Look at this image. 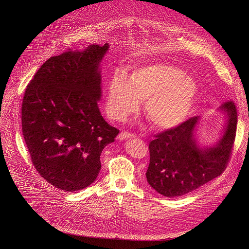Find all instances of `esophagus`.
Masks as SVG:
<instances>
[{"label":"esophagus","mask_w":249,"mask_h":249,"mask_svg":"<svg viewBox=\"0 0 249 249\" xmlns=\"http://www.w3.org/2000/svg\"><path fill=\"white\" fill-rule=\"evenodd\" d=\"M136 135L133 134V133H129V132H121L119 135H118V140L120 141H123V140H127V139H131V138H135Z\"/></svg>","instance_id":"34e87169"}]
</instances>
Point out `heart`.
I'll use <instances>...</instances> for the list:
<instances>
[{
  "label": "heart",
  "mask_w": 249,
  "mask_h": 249,
  "mask_svg": "<svg viewBox=\"0 0 249 249\" xmlns=\"http://www.w3.org/2000/svg\"><path fill=\"white\" fill-rule=\"evenodd\" d=\"M198 94L196 81L172 64L157 61L135 68L129 77L115 73L106 91V113L123 121L139 110L144 111L157 129L181 124L190 114Z\"/></svg>",
  "instance_id": "heart-1"
}]
</instances>
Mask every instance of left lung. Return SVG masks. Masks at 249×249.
<instances>
[{
	"mask_svg": "<svg viewBox=\"0 0 249 249\" xmlns=\"http://www.w3.org/2000/svg\"><path fill=\"white\" fill-rule=\"evenodd\" d=\"M220 109L228 114L225 133L215 147L200 149L194 139L199 117H191L155 136L149 144V184L160 194L173 198L192 192L221 175L232 152L237 112L234 102L226 101Z\"/></svg>",
	"mask_w": 249,
	"mask_h": 249,
	"instance_id": "obj_1",
	"label": "left lung"
}]
</instances>
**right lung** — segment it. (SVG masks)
Listing matches in <instances>:
<instances>
[{
  "instance_id": "add662e5",
  "label": "right lung",
  "mask_w": 249,
  "mask_h": 249,
  "mask_svg": "<svg viewBox=\"0 0 249 249\" xmlns=\"http://www.w3.org/2000/svg\"><path fill=\"white\" fill-rule=\"evenodd\" d=\"M108 44L68 50L49 58L27 85L21 105L22 135L33 166L56 188L90 185L100 154L119 130L101 116L99 62Z\"/></svg>"
}]
</instances>
